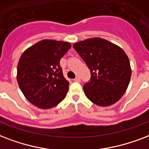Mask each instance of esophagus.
<instances>
[{
    "label": "esophagus",
    "mask_w": 149,
    "mask_h": 149,
    "mask_svg": "<svg viewBox=\"0 0 149 149\" xmlns=\"http://www.w3.org/2000/svg\"><path fill=\"white\" fill-rule=\"evenodd\" d=\"M73 80L74 81H78V82H80L81 81V79L79 77H76V78H74V79H73Z\"/></svg>",
    "instance_id": "1"
}]
</instances>
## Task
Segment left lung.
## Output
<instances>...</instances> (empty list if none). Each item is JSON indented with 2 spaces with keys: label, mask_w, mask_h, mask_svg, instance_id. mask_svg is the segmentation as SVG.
I'll use <instances>...</instances> for the list:
<instances>
[{
  "label": "left lung",
  "mask_w": 149,
  "mask_h": 149,
  "mask_svg": "<svg viewBox=\"0 0 149 149\" xmlns=\"http://www.w3.org/2000/svg\"><path fill=\"white\" fill-rule=\"evenodd\" d=\"M91 72L83 86L86 97L100 107L114 104L128 87L131 68L128 56L117 45L102 38H92L73 45Z\"/></svg>",
  "instance_id": "left-lung-1"
}]
</instances>
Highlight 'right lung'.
<instances>
[{
  "mask_svg": "<svg viewBox=\"0 0 149 149\" xmlns=\"http://www.w3.org/2000/svg\"><path fill=\"white\" fill-rule=\"evenodd\" d=\"M71 47L68 42L43 40L25 49L17 68V81L25 97L40 109L56 107L68 91L60 61Z\"/></svg>",
  "mask_w": 149,
  "mask_h": 149,
  "instance_id": "add662e5",
  "label": "right lung"
}]
</instances>
